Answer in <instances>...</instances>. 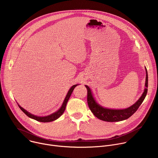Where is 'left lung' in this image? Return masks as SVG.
<instances>
[{"label": "left lung", "mask_w": 158, "mask_h": 158, "mask_svg": "<svg viewBox=\"0 0 158 158\" xmlns=\"http://www.w3.org/2000/svg\"><path fill=\"white\" fill-rule=\"evenodd\" d=\"M146 69V83L145 89L141 98L138 101L128 108L124 109H111L106 107H103L100 106L94 99L91 89L87 86L85 85L87 90V103L90 110L94 114V115L98 119L107 121V122H118L130 118L135 112H136L139 107L141 106L143 101L144 100L148 93V75Z\"/></svg>", "instance_id": "obj_1"}]
</instances>
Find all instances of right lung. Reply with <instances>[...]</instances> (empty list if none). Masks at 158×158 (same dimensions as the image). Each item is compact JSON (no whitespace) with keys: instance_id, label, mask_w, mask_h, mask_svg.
I'll return each mask as SVG.
<instances>
[{"instance_id":"add662e5","label":"right lung","mask_w":158,"mask_h":158,"mask_svg":"<svg viewBox=\"0 0 158 158\" xmlns=\"http://www.w3.org/2000/svg\"><path fill=\"white\" fill-rule=\"evenodd\" d=\"M78 84H75L74 85H73L70 89L69 90L68 93H67L65 98V99L62 103V106L60 107V108L56 112H54V113L49 115V116H44V117H40V116H34L32 114H31L30 112H29L28 111H27L26 110H25L24 108H22L21 106H20L19 105V108L23 111L24 113L28 116L30 118H32L33 119H35L37 121H39V122H42V123H48V122H51V121H55L57 119H58L63 113L64 112L65 109V107H66V104L67 103V101H68L70 96H71V94L73 93V91H74V88Z\"/></svg>"}]
</instances>
